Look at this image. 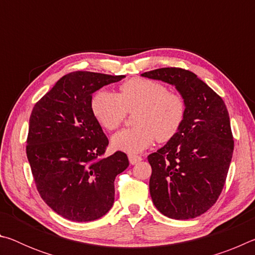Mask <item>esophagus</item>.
Wrapping results in <instances>:
<instances>
[{
  "mask_svg": "<svg viewBox=\"0 0 255 255\" xmlns=\"http://www.w3.org/2000/svg\"><path fill=\"white\" fill-rule=\"evenodd\" d=\"M128 158H129V163L133 165V164H137L138 162L141 161V157L138 156V155H128Z\"/></svg>",
  "mask_w": 255,
  "mask_h": 255,
  "instance_id": "34e87169",
  "label": "esophagus"
}]
</instances>
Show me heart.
Masks as SVG:
<instances>
[{
	"instance_id": "1",
	"label": "heart",
	"mask_w": 255,
	"mask_h": 255,
	"mask_svg": "<svg viewBox=\"0 0 255 255\" xmlns=\"http://www.w3.org/2000/svg\"><path fill=\"white\" fill-rule=\"evenodd\" d=\"M91 110L97 122L109 131L123 124L128 111L137 110L136 127L123 129L111 138L115 149L136 154L148 148L155 139L164 143L179 132L185 117V101L159 82L132 79L120 85L119 94L106 89L97 91Z\"/></svg>"
}]
</instances>
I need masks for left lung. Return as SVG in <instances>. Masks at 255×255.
I'll return each mask as SVG.
<instances>
[{
  "mask_svg": "<svg viewBox=\"0 0 255 255\" xmlns=\"http://www.w3.org/2000/svg\"><path fill=\"white\" fill-rule=\"evenodd\" d=\"M141 76L174 85L185 101L179 132L149 154V192L159 213L191 219L217 201L234 150L230 116L223 99L195 73L178 67L145 72Z\"/></svg>",
  "mask_w": 255,
  "mask_h": 255,
  "instance_id": "left-lung-1",
  "label": "left lung"
}]
</instances>
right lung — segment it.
<instances>
[{
	"instance_id": "right-lung-1",
	"label": "right lung",
	"mask_w": 255,
	"mask_h": 255,
	"mask_svg": "<svg viewBox=\"0 0 255 255\" xmlns=\"http://www.w3.org/2000/svg\"><path fill=\"white\" fill-rule=\"evenodd\" d=\"M125 75L77 71L63 76L34 105L29 120L27 157L38 192L62 217L91 222L115 201V179L127 169V155L101 157L109 140L91 110L92 94Z\"/></svg>"
}]
</instances>
